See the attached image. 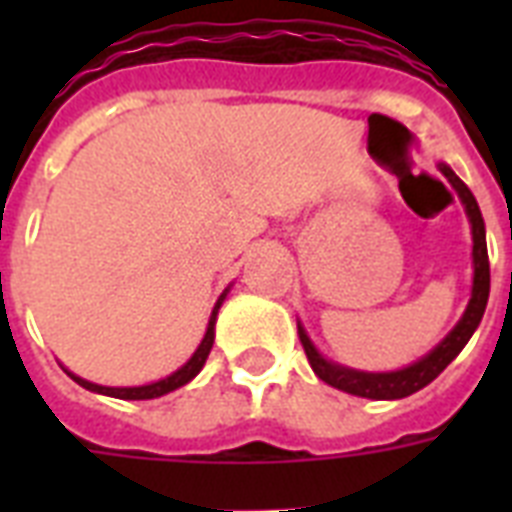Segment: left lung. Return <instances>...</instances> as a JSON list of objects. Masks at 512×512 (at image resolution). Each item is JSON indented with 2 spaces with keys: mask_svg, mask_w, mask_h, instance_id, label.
I'll return each mask as SVG.
<instances>
[{
  "mask_svg": "<svg viewBox=\"0 0 512 512\" xmlns=\"http://www.w3.org/2000/svg\"><path fill=\"white\" fill-rule=\"evenodd\" d=\"M441 172L449 177V183L457 188L462 204H465V212L470 217V225H473V297H470L468 311L460 319V324L446 335V340L438 345L436 350H430L428 356L417 361V364L406 366L401 372H388V374H369V372H356V369H348V366H337L327 358H321V353L311 345L308 335H305L303 327H297V335L303 342L305 356H308V364L316 372L319 380H324L327 385L337 390H345L350 396L361 398H406L422 390L428 382H433L438 374L444 372L446 366L452 364L457 353H460L468 340L473 337L476 327L484 319L486 300H489V255H486V231H484V217H481V209H478L476 196L470 193V188L462 183L460 177L454 175L446 164H441Z\"/></svg>",
  "mask_w": 512,
  "mask_h": 512,
  "instance_id": "obj_1",
  "label": "left lung"
}]
</instances>
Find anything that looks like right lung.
Wrapping results in <instances>:
<instances>
[{
	"instance_id": "right-lung-1",
	"label": "right lung",
	"mask_w": 512,
	"mask_h": 512,
	"mask_svg": "<svg viewBox=\"0 0 512 512\" xmlns=\"http://www.w3.org/2000/svg\"><path fill=\"white\" fill-rule=\"evenodd\" d=\"M225 297V295H223ZM223 297L217 300L215 311H212V319H209V327H207V335H204V340H201V345L196 348V353L191 356V361L185 366H180L175 374H170V377H164V380L159 382H151V385H140V388H103V385H95V382H87L82 380V377H74L82 388L87 390H95V393H103V396H114V398H127V401H146V398H159L164 396V393H170V390L180 388V385H185L188 380H193L196 374L201 372V366H204V361H207L209 350H212V342H215V319H217V308H220V303H223Z\"/></svg>"
}]
</instances>
